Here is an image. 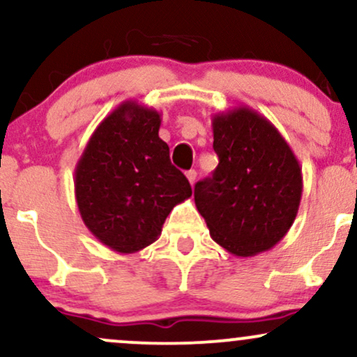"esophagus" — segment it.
Listing matches in <instances>:
<instances>
[{"instance_id": "34e87169", "label": "esophagus", "mask_w": 357, "mask_h": 357, "mask_svg": "<svg viewBox=\"0 0 357 357\" xmlns=\"http://www.w3.org/2000/svg\"><path fill=\"white\" fill-rule=\"evenodd\" d=\"M186 178H188V181H190V184H195V181H196V171L195 169L188 171Z\"/></svg>"}]
</instances>
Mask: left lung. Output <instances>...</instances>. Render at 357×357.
Returning a JSON list of instances; mask_svg holds the SVG:
<instances>
[{"mask_svg":"<svg viewBox=\"0 0 357 357\" xmlns=\"http://www.w3.org/2000/svg\"><path fill=\"white\" fill-rule=\"evenodd\" d=\"M218 166L195 186L211 238L236 257L267 252L287 235L302 198V167L277 127L250 107L213 116Z\"/></svg>","mask_w":357,"mask_h":357,"instance_id":"obj_1","label":"left lung"}]
</instances>
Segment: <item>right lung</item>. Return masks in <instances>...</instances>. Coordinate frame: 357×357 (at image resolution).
<instances>
[{"instance_id": "1", "label": "right lung", "mask_w": 357, "mask_h": 357, "mask_svg": "<svg viewBox=\"0 0 357 357\" xmlns=\"http://www.w3.org/2000/svg\"><path fill=\"white\" fill-rule=\"evenodd\" d=\"M161 114L126 100L97 126L75 167V199L85 227L119 253L159 238L176 204L192 195L159 137Z\"/></svg>"}]
</instances>
